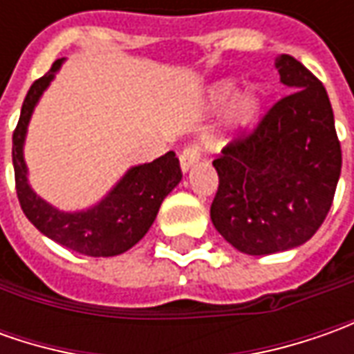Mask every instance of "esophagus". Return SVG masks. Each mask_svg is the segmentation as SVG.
Segmentation results:
<instances>
[{
    "label": "esophagus",
    "instance_id": "34e87169",
    "mask_svg": "<svg viewBox=\"0 0 354 354\" xmlns=\"http://www.w3.org/2000/svg\"><path fill=\"white\" fill-rule=\"evenodd\" d=\"M201 156H203V145H201V143H191V145H187L183 151H181V156H179L183 171L191 169L198 159H201Z\"/></svg>",
    "mask_w": 354,
    "mask_h": 354
}]
</instances>
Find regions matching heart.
Instances as JSON below:
<instances>
[{"instance_id": "heart-1", "label": "heart", "mask_w": 354, "mask_h": 354, "mask_svg": "<svg viewBox=\"0 0 354 354\" xmlns=\"http://www.w3.org/2000/svg\"><path fill=\"white\" fill-rule=\"evenodd\" d=\"M232 94H234V82H230V80L221 82L216 88L212 90V102H225ZM260 106H262V90L258 88V86L246 88L238 96L236 102H234V108H232L234 122H236L238 126H248L258 116Z\"/></svg>"}]
</instances>
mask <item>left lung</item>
Instances as JSON below:
<instances>
[{"label": "left lung", "instance_id": "left-lung-1", "mask_svg": "<svg viewBox=\"0 0 354 354\" xmlns=\"http://www.w3.org/2000/svg\"><path fill=\"white\" fill-rule=\"evenodd\" d=\"M279 80L292 92L252 129H242L212 165L218 189L214 228L252 256L307 242L331 209L341 175V142L321 80L297 59L281 55Z\"/></svg>", "mask_w": 354, "mask_h": 354}]
</instances>
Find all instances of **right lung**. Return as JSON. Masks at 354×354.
<instances>
[{
    "instance_id": "add662e5",
    "label": "right lung",
    "mask_w": 354,
    "mask_h": 354,
    "mask_svg": "<svg viewBox=\"0 0 354 354\" xmlns=\"http://www.w3.org/2000/svg\"><path fill=\"white\" fill-rule=\"evenodd\" d=\"M62 59L53 62L47 75L37 78L27 92L19 122L13 131V169L15 189L25 216L45 236L64 248L84 256H118L138 244L156 221L157 211L171 189L181 181L183 173L173 151L156 161L131 167L116 189L100 205L84 212H61L47 205L27 183V167L23 161V142L35 104L47 88Z\"/></svg>"
}]
</instances>
